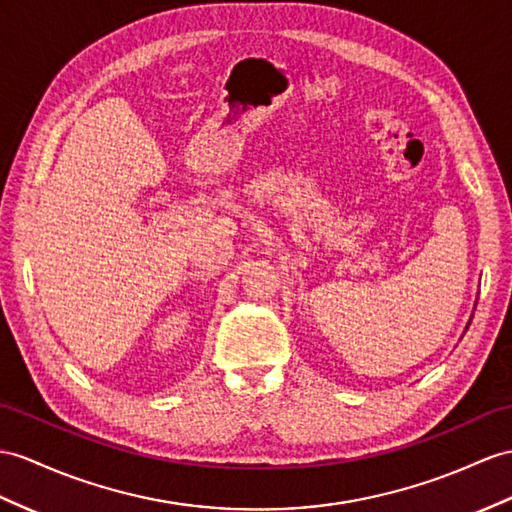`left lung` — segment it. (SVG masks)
I'll use <instances>...</instances> for the list:
<instances>
[{"label": "left lung", "mask_w": 512, "mask_h": 512, "mask_svg": "<svg viewBox=\"0 0 512 512\" xmlns=\"http://www.w3.org/2000/svg\"><path fill=\"white\" fill-rule=\"evenodd\" d=\"M469 323H471V321H469ZM469 323H467V328H469ZM467 328H465V330H467Z\"/></svg>", "instance_id": "1"}]
</instances>
